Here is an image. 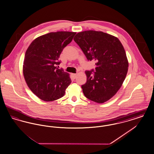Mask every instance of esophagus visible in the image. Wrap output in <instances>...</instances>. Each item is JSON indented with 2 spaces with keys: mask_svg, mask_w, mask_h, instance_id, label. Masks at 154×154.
Wrapping results in <instances>:
<instances>
[{
  "mask_svg": "<svg viewBox=\"0 0 154 154\" xmlns=\"http://www.w3.org/2000/svg\"><path fill=\"white\" fill-rule=\"evenodd\" d=\"M72 77H73L74 79H75V78H76V77H77V74L72 73Z\"/></svg>",
  "mask_w": 154,
  "mask_h": 154,
  "instance_id": "34e87169",
  "label": "esophagus"
}]
</instances>
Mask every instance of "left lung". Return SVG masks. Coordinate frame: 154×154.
Returning <instances> with one entry per match:
<instances>
[{"instance_id":"1","label":"left lung","mask_w":154,"mask_h":154,"mask_svg":"<svg viewBox=\"0 0 154 154\" xmlns=\"http://www.w3.org/2000/svg\"><path fill=\"white\" fill-rule=\"evenodd\" d=\"M88 60H95V72L85 71L87 82L81 86L88 99L97 103L110 100L121 87L129 63L124 48L117 37L101 31L86 30L74 38Z\"/></svg>"}]
</instances>
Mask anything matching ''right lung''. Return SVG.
<instances>
[{
    "instance_id": "obj_1",
    "label": "right lung",
    "mask_w": 154,
    "mask_h": 154,
    "mask_svg": "<svg viewBox=\"0 0 154 154\" xmlns=\"http://www.w3.org/2000/svg\"><path fill=\"white\" fill-rule=\"evenodd\" d=\"M76 32H50L36 38L26 51L23 74L28 87L39 99L52 102L63 97L72 81L59 69V56Z\"/></svg>"
}]
</instances>
